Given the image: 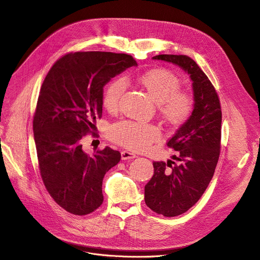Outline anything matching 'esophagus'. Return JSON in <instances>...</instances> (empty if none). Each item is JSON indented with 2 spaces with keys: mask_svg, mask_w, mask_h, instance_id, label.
<instances>
[{
  "mask_svg": "<svg viewBox=\"0 0 260 260\" xmlns=\"http://www.w3.org/2000/svg\"><path fill=\"white\" fill-rule=\"evenodd\" d=\"M121 157H122V160H131L136 157V154L133 152H130L128 150H123L121 152Z\"/></svg>",
  "mask_w": 260,
  "mask_h": 260,
  "instance_id": "esophagus-1",
  "label": "esophagus"
}]
</instances>
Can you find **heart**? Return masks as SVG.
I'll return each mask as SVG.
<instances>
[{
  "label": "heart",
  "mask_w": 260,
  "mask_h": 260,
  "mask_svg": "<svg viewBox=\"0 0 260 260\" xmlns=\"http://www.w3.org/2000/svg\"><path fill=\"white\" fill-rule=\"evenodd\" d=\"M138 83L157 105L160 117L168 125L180 126L191 117L194 110V99L189 92L179 89L180 79L171 71L166 69L148 71L139 76ZM125 90L126 83L123 79H116L106 87L102 103L108 112L116 113L118 111ZM110 137L116 143L127 148L143 150L161 138V131L151 124L122 121L111 128Z\"/></svg>",
  "instance_id": "heart-1"
}]
</instances>
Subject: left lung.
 Segmentation results:
<instances>
[{
  "instance_id": "left-lung-1",
  "label": "left lung",
  "mask_w": 260,
  "mask_h": 260,
  "mask_svg": "<svg viewBox=\"0 0 260 260\" xmlns=\"http://www.w3.org/2000/svg\"><path fill=\"white\" fill-rule=\"evenodd\" d=\"M152 59L178 66L192 81L193 113L167 142L178 155H173L175 161L153 162V175L144 186L146 206L174 217L191 208L213 177L220 153L222 114L214 86L190 57L161 54Z\"/></svg>"
}]
</instances>
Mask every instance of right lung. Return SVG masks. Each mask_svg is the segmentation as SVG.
Masks as SVG:
<instances>
[{
  "label": "right lung",
  "mask_w": 260,
  "mask_h": 260,
  "mask_svg": "<svg viewBox=\"0 0 260 260\" xmlns=\"http://www.w3.org/2000/svg\"><path fill=\"white\" fill-rule=\"evenodd\" d=\"M133 66L128 54L75 52L58 59L42 84L32 122L40 173L50 196L72 214L98 208L103 177L121 160L109 146L87 154L81 139L102 116L103 87Z\"/></svg>",
  "instance_id": "add662e5"
}]
</instances>
